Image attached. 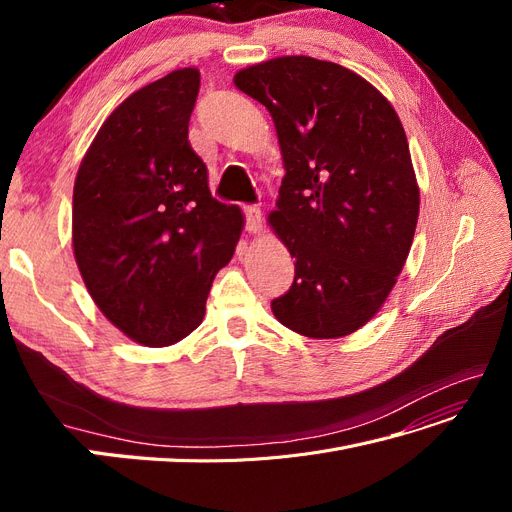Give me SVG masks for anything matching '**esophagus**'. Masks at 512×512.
<instances>
[{"label": "esophagus", "mask_w": 512, "mask_h": 512, "mask_svg": "<svg viewBox=\"0 0 512 512\" xmlns=\"http://www.w3.org/2000/svg\"><path fill=\"white\" fill-rule=\"evenodd\" d=\"M245 226L252 235H258L262 230V211L256 205H247L245 207Z\"/></svg>", "instance_id": "34e87169"}]
</instances>
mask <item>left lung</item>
<instances>
[{
	"instance_id": "left-lung-1",
	"label": "left lung",
	"mask_w": 512,
	"mask_h": 512,
	"mask_svg": "<svg viewBox=\"0 0 512 512\" xmlns=\"http://www.w3.org/2000/svg\"><path fill=\"white\" fill-rule=\"evenodd\" d=\"M235 85L267 106L286 168L269 224L297 262L273 314L305 337L350 335L389 297L414 239L404 126L374 85L331 61L277 57Z\"/></svg>"
}]
</instances>
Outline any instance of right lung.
<instances>
[{
    "label": "right lung",
    "mask_w": 512,
    "mask_h": 512,
    "mask_svg": "<svg viewBox=\"0 0 512 512\" xmlns=\"http://www.w3.org/2000/svg\"><path fill=\"white\" fill-rule=\"evenodd\" d=\"M198 87L200 72L183 68L134 91L102 123L74 181L72 245L91 299L153 348L203 322L243 228L241 209L211 196L188 141Z\"/></svg>",
    "instance_id": "1"
}]
</instances>
